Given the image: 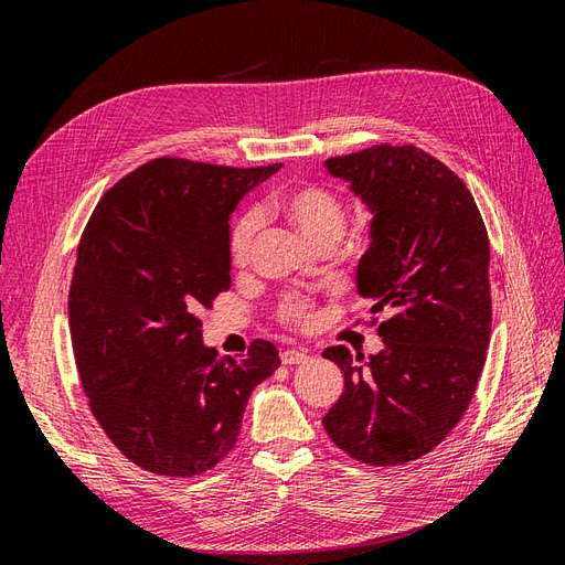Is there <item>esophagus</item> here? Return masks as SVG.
<instances>
[{
	"label": "esophagus",
	"instance_id": "esophagus-1",
	"mask_svg": "<svg viewBox=\"0 0 565 565\" xmlns=\"http://www.w3.org/2000/svg\"><path fill=\"white\" fill-rule=\"evenodd\" d=\"M309 353L306 351H297V349H289V351H282L280 353V361H282V365H301V363H306L309 361Z\"/></svg>",
	"mask_w": 565,
	"mask_h": 565
}]
</instances>
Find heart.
Instances as JSON below:
<instances>
[{"label":"heart","mask_w":565,"mask_h":565,"mask_svg":"<svg viewBox=\"0 0 565 565\" xmlns=\"http://www.w3.org/2000/svg\"><path fill=\"white\" fill-rule=\"evenodd\" d=\"M270 210L287 218L313 245L337 243L347 221L341 200L328 188L316 183L285 188V191L270 198ZM259 226L262 221L256 212H245L233 221L228 233V256L235 266H243L249 259ZM278 316L285 324H292V328H306L313 318L311 306L303 299H287L280 306Z\"/></svg>","instance_id":"heart-1"}]
</instances>
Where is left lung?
I'll list each match as a JSON object with an SVG mask.
<instances>
[{
  "instance_id": "8db88e82",
  "label": "left lung",
  "mask_w": 565,
  "mask_h": 565,
  "mask_svg": "<svg viewBox=\"0 0 565 565\" xmlns=\"http://www.w3.org/2000/svg\"><path fill=\"white\" fill-rule=\"evenodd\" d=\"M372 212L358 295L384 311V349L322 355L344 393L322 417L334 446L370 467H398L443 443L465 417L490 344V243L455 172L415 146H372L324 160Z\"/></svg>"
}]
</instances>
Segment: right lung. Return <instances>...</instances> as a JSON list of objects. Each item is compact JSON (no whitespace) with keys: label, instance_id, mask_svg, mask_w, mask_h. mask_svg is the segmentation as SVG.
<instances>
[{"label":"right lung","instance_id":"right-lung-1","mask_svg":"<svg viewBox=\"0 0 565 565\" xmlns=\"http://www.w3.org/2000/svg\"><path fill=\"white\" fill-rule=\"evenodd\" d=\"M282 164L150 160L100 198L67 297L79 380L100 429L136 467L198 476L241 436L247 401L280 358L202 344L200 311L231 287L228 218Z\"/></svg>","mask_w":565,"mask_h":565}]
</instances>
